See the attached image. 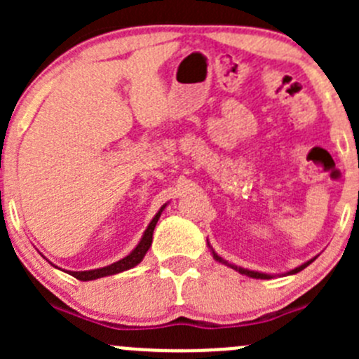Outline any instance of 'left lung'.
Listing matches in <instances>:
<instances>
[{
	"label": "left lung",
	"mask_w": 359,
	"mask_h": 359,
	"mask_svg": "<svg viewBox=\"0 0 359 359\" xmlns=\"http://www.w3.org/2000/svg\"><path fill=\"white\" fill-rule=\"evenodd\" d=\"M212 253H213V259H215V260H219V262H222V264H227V262H226V260H224V259H222V257H219V255H217V253H215V252H212ZM313 260H314V259L307 260V262H306V264H302V266L295 267V269H292V271H290V273H288V274H295V273H299V271L306 269V267H307V266H309V264H311V262H313ZM227 266H229V267H233V269H236V271H238V273L245 274V276H250V278H257V280H259V278H260V280H269V278H273V276H271V274L257 273V271H248V269H243V267H238V266H233V264H227Z\"/></svg>",
	"instance_id": "8db88e82"
}]
</instances>
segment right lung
<instances>
[{"label":"right lung","instance_id":"add662e5","mask_svg":"<svg viewBox=\"0 0 359 359\" xmlns=\"http://www.w3.org/2000/svg\"><path fill=\"white\" fill-rule=\"evenodd\" d=\"M166 205H163L161 208H159V212L154 215V219L151 220V224L147 226L146 233H144L142 240L139 241V245H137L135 248L132 250V252L128 253V255L125 257V259L118 260V262L111 264V266H106V267H100V269H92V271H69V274L71 276H74L76 280L79 281H92V280H97V278H104V276H111V274H118V273H123V271L126 269H132V267H135L137 264L142 262L144 255L147 253V250H149L151 243H153V233H154V227H156L158 220H159V215H161V212L165 210Z\"/></svg>","mask_w":359,"mask_h":359}]
</instances>
